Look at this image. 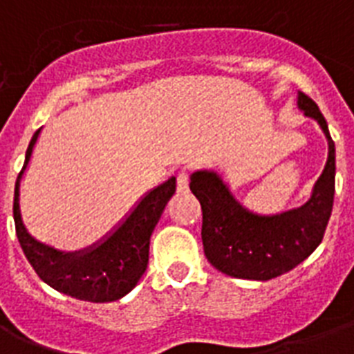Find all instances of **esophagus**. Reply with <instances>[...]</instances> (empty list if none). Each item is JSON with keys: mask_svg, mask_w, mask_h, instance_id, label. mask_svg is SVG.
<instances>
[{"mask_svg": "<svg viewBox=\"0 0 354 354\" xmlns=\"http://www.w3.org/2000/svg\"><path fill=\"white\" fill-rule=\"evenodd\" d=\"M189 189V174L185 171H180L176 176V191L178 193H187Z\"/></svg>", "mask_w": 354, "mask_h": 354, "instance_id": "34e87169", "label": "esophagus"}]
</instances>
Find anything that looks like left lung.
Here are the masks:
<instances>
[{"label":"left lung","instance_id":"8db88e82","mask_svg":"<svg viewBox=\"0 0 354 354\" xmlns=\"http://www.w3.org/2000/svg\"><path fill=\"white\" fill-rule=\"evenodd\" d=\"M297 108L318 121L329 143L324 172L303 205L277 215H259L233 196L215 171L191 174L189 187L202 205L204 253L222 274L236 279H274L303 263L324 239L335 200V141L318 104L301 91H297Z\"/></svg>","mask_w":354,"mask_h":354}]
</instances>
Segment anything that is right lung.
<instances>
[{"mask_svg": "<svg viewBox=\"0 0 354 354\" xmlns=\"http://www.w3.org/2000/svg\"><path fill=\"white\" fill-rule=\"evenodd\" d=\"M38 136L40 130H36L30 139L24 169L19 171L14 187V224L25 257L44 283L66 296L91 303L121 299L138 285L147 270L150 235L176 191V178H169L145 194L132 213L106 239L80 252H60L36 241L27 232L19 211V182L29 165Z\"/></svg>", "mask_w": 354, "mask_h": 354, "instance_id": "right-lung-1", "label": "right lung"}]
</instances>
